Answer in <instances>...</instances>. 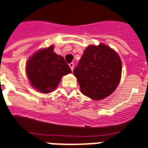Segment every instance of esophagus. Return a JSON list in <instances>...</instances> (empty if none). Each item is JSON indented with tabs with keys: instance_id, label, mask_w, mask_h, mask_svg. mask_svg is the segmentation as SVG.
<instances>
[{
	"instance_id": "1",
	"label": "esophagus",
	"mask_w": 148,
	"mask_h": 148,
	"mask_svg": "<svg viewBox=\"0 0 148 148\" xmlns=\"http://www.w3.org/2000/svg\"><path fill=\"white\" fill-rule=\"evenodd\" d=\"M69 65V67H70V69H71V70H72V71H73V69H74V64H73V62H72V63H70Z\"/></svg>"
}]
</instances>
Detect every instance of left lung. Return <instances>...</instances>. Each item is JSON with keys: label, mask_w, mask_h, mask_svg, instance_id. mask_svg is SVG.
<instances>
[{"label": "left lung", "mask_w": 148, "mask_h": 148, "mask_svg": "<svg viewBox=\"0 0 148 148\" xmlns=\"http://www.w3.org/2000/svg\"><path fill=\"white\" fill-rule=\"evenodd\" d=\"M73 73L82 94L93 100H102L113 93L120 82L122 62L107 45H90Z\"/></svg>", "instance_id": "obj_1"}]
</instances>
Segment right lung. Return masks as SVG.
Masks as SVG:
<instances>
[{
    "label": "right lung",
    "mask_w": 148,
    "mask_h": 148,
    "mask_svg": "<svg viewBox=\"0 0 148 148\" xmlns=\"http://www.w3.org/2000/svg\"><path fill=\"white\" fill-rule=\"evenodd\" d=\"M25 70L32 86L44 94L54 90L62 76L72 73L64 58L54 52V45L40 49L32 55Z\"/></svg>",
    "instance_id": "add662e5"
}]
</instances>
